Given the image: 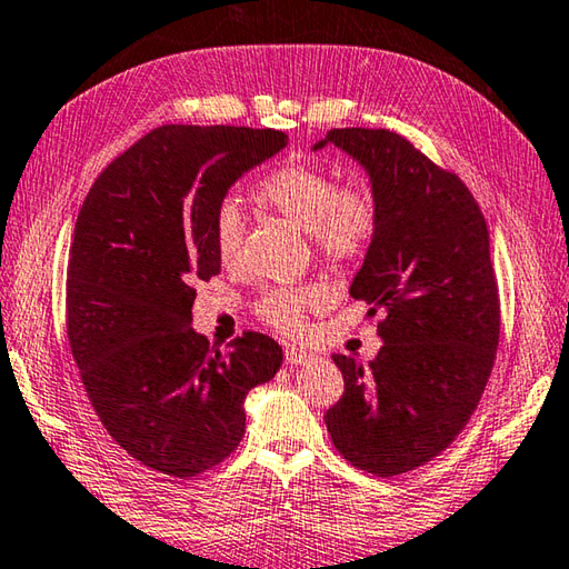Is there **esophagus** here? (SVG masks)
Segmentation results:
<instances>
[{
    "instance_id": "34e87169",
    "label": "esophagus",
    "mask_w": 569,
    "mask_h": 569,
    "mask_svg": "<svg viewBox=\"0 0 569 569\" xmlns=\"http://www.w3.org/2000/svg\"><path fill=\"white\" fill-rule=\"evenodd\" d=\"M310 360H316L313 352H308L303 348H296V345H288L286 348V362L291 367H298V365H306Z\"/></svg>"
}]
</instances>
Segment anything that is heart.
<instances>
[{
	"mask_svg": "<svg viewBox=\"0 0 569 569\" xmlns=\"http://www.w3.org/2000/svg\"><path fill=\"white\" fill-rule=\"evenodd\" d=\"M256 204L276 211L308 231L316 253L328 263L360 259L380 224V207L367 187L340 184L330 170L308 162L278 164L253 189ZM211 241L221 266L237 269L243 256V217L237 204L224 202L214 214ZM320 288H269L256 303L263 322L286 336H298L306 313L320 303Z\"/></svg>",
	"mask_w": 569,
	"mask_h": 569,
	"instance_id": "heart-1",
	"label": "heart"
}]
</instances>
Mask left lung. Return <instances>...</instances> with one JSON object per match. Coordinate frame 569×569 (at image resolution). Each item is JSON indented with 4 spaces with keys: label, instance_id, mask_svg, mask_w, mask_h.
Wrapping results in <instances>:
<instances>
[{
    "label": "left lung",
    "instance_id": "8db88e82",
    "mask_svg": "<svg viewBox=\"0 0 569 569\" xmlns=\"http://www.w3.org/2000/svg\"><path fill=\"white\" fill-rule=\"evenodd\" d=\"M328 140L370 172L380 207L350 296L380 316L385 345L370 367L332 355L345 392L326 425L345 461L389 478L449 449L481 402L500 338L491 241L461 177L405 136L336 128Z\"/></svg>",
    "mask_w": 569,
    "mask_h": 569
}]
</instances>
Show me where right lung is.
I'll return each mask as SVG.
<instances>
[{
	"label": "right lung",
	"mask_w": 569,
	"mask_h": 569,
	"mask_svg": "<svg viewBox=\"0 0 569 569\" xmlns=\"http://www.w3.org/2000/svg\"><path fill=\"white\" fill-rule=\"evenodd\" d=\"M281 130L160 126L118 154L78 211L66 332L86 395L120 449L192 478L237 451L243 399L283 362L243 330L227 350L192 326L197 283L221 271L211 224L227 189L283 150Z\"/></svg>",
	"instance_id": "1"
}]
</instances>
